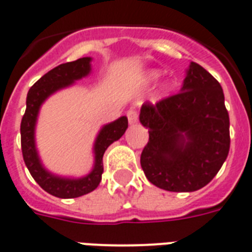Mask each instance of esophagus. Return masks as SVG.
<instances>
[{"label": "esophagus", "mask_w": 252, "mask_h": 252, "mask_svg": "<svg viewBox=\"0 0 252 252\" xmlns=\"http://www.w3.org/2000/svg\"><path fill=\"white\" fill-rule=\"evenodd\" d=\"M138 110L135 108H131L127 110V120L130 124H135L136 121H138Z\"/></svg>", "instance_id": "esophagus-1"}]
</instances>
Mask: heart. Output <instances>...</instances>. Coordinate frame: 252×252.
Masks as SVG:
<instances>
[{
  "mask_svg": "<svg viewBox=\"0 0 252 252\" xmlns=\"http://www.w3.org/2000/svg\"><path fill=\"white\" fill-rule=\"evenodd\" d=\"M153 77H158V73L155 72V73H153Z\"/></svg>",
  "mask_w": 252,
  "mask_h": 252,
  "instance_id": "heart-1",
  "label": "heart"
}]
</instances>
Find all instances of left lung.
<instances>
[{
	"mask_svg": "<svg viewBox=\"0 0 252 252\" xmlns=\"http://www.w3.org/2000/svg\"><path fill=\"white\" fill-rule=\"evenodd\" d=\"M148 128L140 165L150 183L169 192H194L221 169L230 150V121L221 84L192 62L180 93L144 102Z\"/></svg>",
	"mask_w": 252,
	"mask_h": 252,
	"instance_id": "obj_1",
	"label": "left lung"
}]
</instances>
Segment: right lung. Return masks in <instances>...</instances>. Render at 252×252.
<instances>
[{
  "mask_svg": "<svg viewBox=\"0 0 252 252\" xmlns=\"http://www.w3.org/2000/svg\"><path fill=\"white\" fill-rule=\"evenodd\" d=\"M89 63H91V58H81L75 62L60 64L42 76L27 93L26 112L23 114L21 122V147H22L23 160L27 169L30 171L31 176L40 185V188L59 198H75V197L84 196L98 187L104 172L102 158L105 151L113 142H116L124 135L128 125L127 118L121 117L120 120L102 127L94 144V168L83 179L71 180V179L56 177L47 172L42 167L34 143V127L39 108L43 101L54 92L60 88L67 87L75 80L87 76L91 71Z\"/></svg>",
  "mask_w": 252,
  "mask_h": 252,
  "instance_id": "obj_1",
  "label": "right lung"
}]
</instances>
